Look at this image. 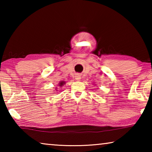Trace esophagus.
Masks as SVG:
<instances>
[{"label": "esophagus", "instance_id": "esophagus-1", "mask_svg": "<svg viewBox=\"0 0 152 152\" xmlns=\"http://www.w3.org/2000/svg\"><path fill=\"white\" fill-rule=\"evenodd\" d=\"M80 78H81V76H80V74H76V75L75 76V80H80Z\"/></svg>", "mask_w": 152, "mask_h": 152}]
</instances>
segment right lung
Masks as SVG:
<instances>
[{
	"label": "right lung",
	"instance_id": "obj_1",
	"mask_svg": "<svg viewBox=\"0 0 152 152\" xmlns=\"http://www.w3.org/2000/svg\"><path fill=\"white\" fill-rule=\"evenodd\" d=\"M65 83H66V82L64 81H61V82H60V83L58 84V85H59V86L61 87V86H63L64 84H65ZM56 89H57V88H56ZM56 91H58V90H56Z\"/></svg>",
	"mask_w": 152,
	"mask_h": 152
}]
</instances>
